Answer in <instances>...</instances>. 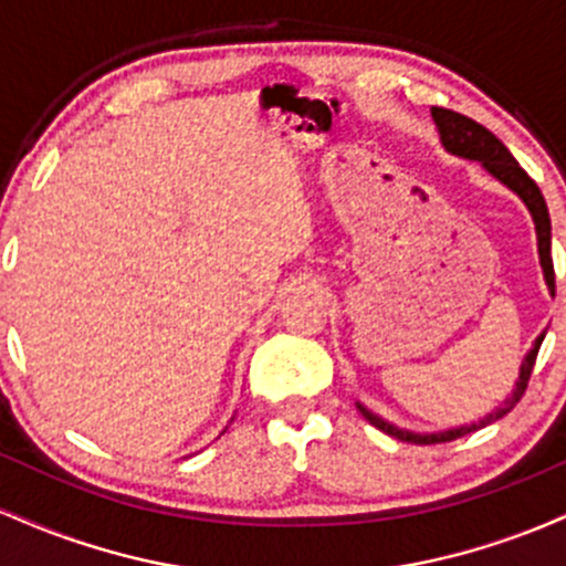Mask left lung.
<instances>
[{"label": "left lung", "mask_w": 566, "mask_h": 566, "mask_svg": "<svg viewBox=\"0 0 566 566\" xmlns=\"http://www.w3.org/2000/svg\"><path fill=\"white\" fill-rule=\"evenodd\" d=\"M431 114H433V122H437L441 143H444L447 151L458 154V157H465V159L482 161L486 170L495 175L500 184H505L511 188V191H516L518 197L524 199V205L530 207L532 218H535L537 250H541V263H543V271H545V282H548L551 292H554L556 290V279H554V258H551V218H548V207H545L541 188H537L535 180H532L530 175L524 172L522 167H518V161L511 157L509 148H505L503 143H500L484 125H479V122H473V119H469V116H463L458 112H450V108H433ZM543 337L545 335L537 337L535 346H532V350L527 354V359H524L522 373H518L516 388H513V394L509 396V399H505V405L497 407V412L486 415V418L479 420V423L460 426V428H452V431H441V433H412V431H401V428L386 423V420L378 418V415H373L369 409L359 405L361 415H365V418L375 428H380L382 433H388V437H396L401 441H409V444H441V441H452V439L465 437V433L479 431V428L490 426L492 420H500L503 415H509L511 409L516 407L518 401H522L524 391H527V382H530L532 367H535L537 350H541Z\"/></svg>", "instance_id": "left-lung-1"}]
</instances>
